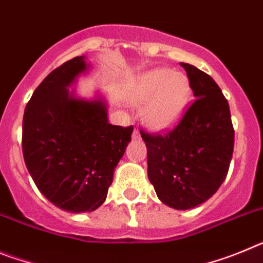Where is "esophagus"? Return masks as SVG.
I'll return each instance as SVG.
<instances>
[{"mask_svg": "<svg viewBox=\"0 0 263 263\" xmlns=\"http://www.w3.org/2000/svg\"><path fill=\"white\" fill-rule=\"evenodd\" d=\"M132 138H133V139H139V138H141V133H139L138 129H134L133 134H132Z\"/></svg>", "mask_w": 263, "mask_h": 263, "instance_id": "esophagus-1", "label": "esophagus"}]
</instances>
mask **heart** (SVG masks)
Masks as SVG:
<instances>
[{
	"mask_svg": "<svg viewBox=\"0 0 263 263\" xmlns=\"http://www.w3.org/2000/svg\"><path fill=\"white\" fill-rule=\"evenodd\" d=\"M191 81L183 72L154 68L136 76L127 90V100L142 105V117L150 129L163 132L175 126L191 100Z\"/></svg>",
	"mask_w": 263,
	"mask_h": 263,
	"instance_id": "b5f03b06",
	"label": "heart"
}]
</instances>
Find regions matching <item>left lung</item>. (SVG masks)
I'll use <instances>...</instances> for the list:
<instances>
[{
	"instance_id": "left-lung-1",
	"label": "left lung",
	"mask_w": 263,
	"mask_h": 263,
	"mask_svg": "<svg viewBox=\"0 0 263 263\" xmlns=\"http://www.w3.org/2000/svg\"><path fill=\"white\" fill-rule=\"evenodd\" d=\"M195 101L166 134L141 136L147 147V175L159 200L174 210H191L216 194L227 178L234 130L227 99L216 81L180 63Z\"/></svg>"
}]
</instances>
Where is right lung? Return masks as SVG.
I'll return each mask as SVG.
<instances>
[{"label":"right lung","instance_id":"1","mask_svg":"<svg viewBox=\"0 0 263 263\" xmlns=\"http://www.w3.org/2000/svg\"><path fill=\"white\" fill-rule=\"evenodd\" d=\"M90 68L84 57L68 60L42 81L25 109L22 152L39 191L72 213L92 212L105 201L133 126L108 122L103 97L85 100L69 90Z\"/></svg>","mask_w":263,"mask_h":263}]
</instances>
